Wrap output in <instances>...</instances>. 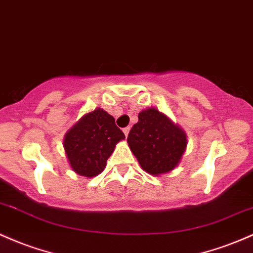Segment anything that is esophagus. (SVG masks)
<instances>
[{
	"label": "esophagus",
	"mask_w": 253,
	"mask_h": 253,
	"mask_svg": "<svg viewBox=\"0 0 253 253\" xmlns=\"http://www.w3.org/2000/svg\"><path fill=\"white\" fill-rule=\"evenodd\" d=\"M129 129H131V128H129V127H125V128L122 129V131H124L125 135H126V137H127V135H128V133H129Z\"/></svg>",
	"instance_id": "1"
}]
</instances>
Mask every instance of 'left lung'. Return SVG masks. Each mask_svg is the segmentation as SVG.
Returning a JSON list of instances; mask_svg holds the SVG:
<instances>
[{
    "label": "left lung",
    "instance_id": "8db88e82",
    "mask_svg": "<svg viewBox=\"0 0 253 253\" xmlns=\"http://www.w3.org/2000/svg\"><path fill=\"white\" fill-rule=\"evenodd\" d=\"M127 143L140 167L157 176L179 166L187 146V135L166 114L148 108L138 114V122L129 131Z\"/></svg>",
    "mask_w": 253,
    "mask_h": 253
}]
</instances>
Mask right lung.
Instances as JSON below:
<instances>
[{
    "label": "right lung",
    "instance_id": "1",
    "mask_svg": "<svg viewBox=\"0 0 253 253\" xmlns=\"http://www.w3.org/2000/svg\"><path fill=\"white\" fill-rule=\"evenodd\" d=\"M125 134L115 119L102 108L86 113L66 132L63 148L71 168L79 175L93 177L101 174L116 144Z\"/></svg>",
    "mask_w": 253,
    "mask_h": 253
}]
</instances>
